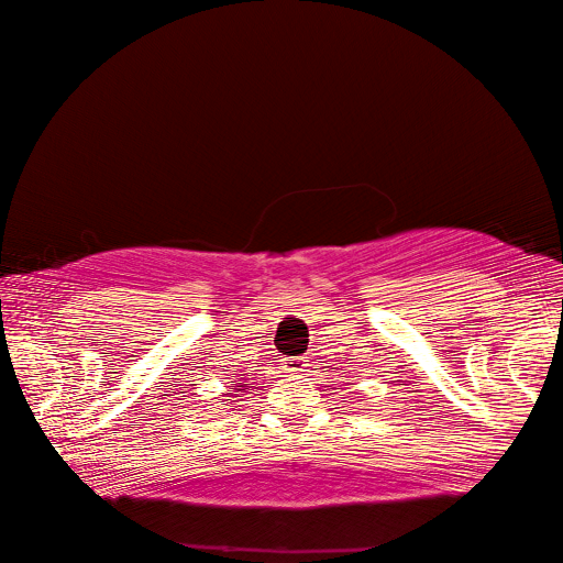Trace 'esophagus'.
I'll use <instances>...</instances> for the list:
<instances>
[{
  "mask_svg": "<svg viewBox=\"0 0 563 563\" xmlns=\"http://www.w3.org/2000/svg\"><path fill=\"white\" fill-rule=\"evenodd\" d=\"M283 369H288V373H300V369L307 365L305 357H283Z\"/></svg>",
  "mask_w": 563,
  "mask_h": 563,
  "instance_id": "obj_1",
  "label": "esophagus"
}]
</instances>
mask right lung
Masks as SVG:
<instances>
[{
  "label": "right lung",
  "mask_w": 563,
  "mask_h": 563,
  "mask_svg": "<svg viewBox=\"0 0 563 563\" xmlns=\"http://www.w3.org/2000/svg\"><path fill=\"white\" fill-rule=\"evenodd\" d=\"M239 387H244V385H242V382H239Z\"/></svg>",
  "instance_id": "right-lung-1"
}]
</instances>
